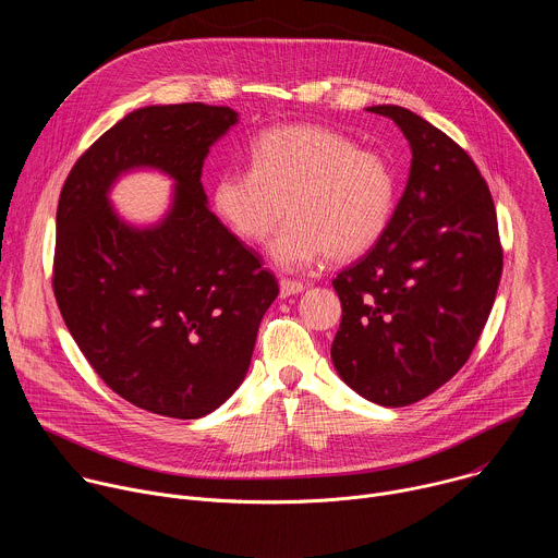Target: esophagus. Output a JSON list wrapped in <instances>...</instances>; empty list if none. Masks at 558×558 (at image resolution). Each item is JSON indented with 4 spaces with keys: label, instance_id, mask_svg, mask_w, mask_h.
Wrapping results in <instances>:
<instances>
[{
    "label": "esophagus",
    "instance_id": "34e87169",
    "mask_svg": "<svg viewBox=\"0 0 558 558\" xmlns=\"http://www.w3.org/2000/svg\"><path fill=\"white\" fill-rule=\"evenodd\" d=\"M302 282H295V280H280V298H289V295H295V293H302Z\"/></svg>",
    "mask_w": 558,
    "mask_h": 558
}]
</instances>
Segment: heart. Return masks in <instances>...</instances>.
<instances>
[{"label": "heart", "mask_w": 558, "mask_h": 558, "mask_svg": "<svg viewBox=\"0 0 558 558\" xmlns=\"http://www.w3.org/2000/svg\"><path fill=\"white\" fill-rule=\"evenodd\" d=\"M214 207L243 241L269 243V258L300 271L329 254L353 260L384 235L397 196L384 156L323 125H284L252 145V168L227 170L214 183Z\"/></svg>", "instance_id": "1"}]
</instances>
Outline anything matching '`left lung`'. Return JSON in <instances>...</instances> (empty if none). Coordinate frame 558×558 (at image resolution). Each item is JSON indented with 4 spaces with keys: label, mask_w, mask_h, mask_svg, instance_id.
<instances>
[{
    "label": "left lung",
    "mask_w": 558,
    "mask_h": 558,
    "mask_svg": "<svg viewBox=\"0 0 558 558\" xmlns=\"http://www.w3.org/2000/svg\"><path fill=\"white\" fill-rule=\"evenodd\" d=\"M411 145L407 190L379 243L333 280L338 375L364 400L400 409L446 384L480 340L501 280L497 211L472 158L400 106H371Z\"/></svg>",
    "instance_id": "left-lung-1"
}]
</instances>
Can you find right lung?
Returning <instances> with one entry per match:
<instances>
[{
    "label": "right lung",
    "mask_w": 558,
    "mask_h": 558,
    "mask_svg": "<svg viewBox=\"0 0 558 558\" xmlns=\"http://www.w3.org/2000/svg\"><path fill=\"white\" fill-rule=\"evenodd\" d=\"M238 123L222 106H145L125 114L68 174L57 207L54 298L99 377L130 404L198 420L243 384L276 278L209 209V147ZM134 171L173 181L147 226L111 205Z\"/></svg>",
    "instance_id": "add662e5"
}]
</instances>
